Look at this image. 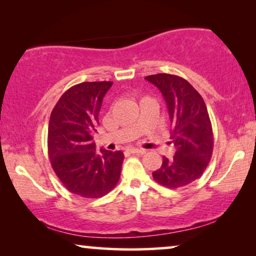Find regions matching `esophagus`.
Here are the masks:
<instances>
[{"instance_id": "34e87169", "label": "esophagus", "mask_w": 256, "mask_h": 256, "mask_svg": "<svg viewBox=\"0 0 256 256\" xmlns=\"http://www.w3.org/2000/svg\"><path fill=\"white\" fill-rule=\"evenodd\" d=\"M129 152H130L132 154H140V155H143V154H146L144 149H138V148H130V149H129Z\"/></svg>"}]
</instances>
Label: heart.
Here are the masks:
<instances>
[{"label":"heart","instance_id":"b5f03b06","mask_svg":"<svg viewBox=\"0 0 256 256\" xmlns=\"http://www.w3.org/2000/svg\"><path fill=\"white\" fill-rule=\"evenodd\" d=\"M146 98H143V99H146Z\"/></svg>","mask_w":256,"mask_h":256}]
</instances>
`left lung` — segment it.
<instances>
[{"mask_svg":"<svg viewBox=\"0 0 256 256\" xmlns=\"http://www.w3.org/2000/svg\"><path fill=\"white\" fill-rule=\"evenodd\" d=\"M166 99L171 122V140L176 146L172 158L163 156L154 171L157 183L168 188L186 186L208 168L213 152V132L208 108L188 80L168 73L146 76Z\"/></svg>","mask_w":256,"mask_h":256,"instance_id":"left-lung-1","label":"left lung"}]
</instances>
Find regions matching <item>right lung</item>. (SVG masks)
<instances>
[{"label": "right lung", "instance_id": "1", "mask_svg": "<svg viewBox=\"0 0 256 256\" xmlns=\"http://www.w3.org/2000/svg\"><path fill=\"white\" fill-rule=\"evenodd\" d=\"M112 82H82L60 96L52 110L48 152L52 169L70 192L100 198L120 180L124 152H96L93 134L99 126L102 99Z\"/></svg>", "mask_w": 256, "mask_h": 256}]
</instances>
